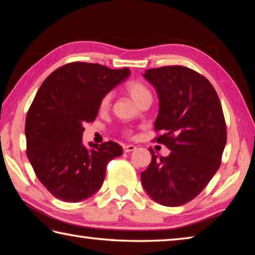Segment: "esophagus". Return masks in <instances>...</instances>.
Instances as JSON below:
<instances>
[{
    "mask_svg": "<svg viewBox=\"0 0 255 255\" xmlns=\"http://www.w3.org/2000/svg\"><path fill=\"white\" fill-rule=\"evenodd\" d=\"M136 149V146L133 145H124V150L126 153H129V152H132V150Z\"/></svg>",
    "mask_w": 255,
    "mask_h": 255,
    "instance_id": "1",
    "label": "esophagus"
}]
</instances>
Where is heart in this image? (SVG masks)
I'll list each match as a JSON object with an SVG mask.
<instances>
[{
  "label": "heart",
  "mask_w": 255,
  "mask_h": 255,
  "mask_svg": "<svg viewBox=\"0 0 255 255\" xmlns=\"http://www.w3.org/2000/svg\"><path fill=\"white\" fill-rule=\"evenodd\" d=\"M125 91L131 98V100L140 105L144 101H150L152 100V94H150L147 86L141 83L139 81H129L125 84ZM111 102V94L107 93L105 97L101 99L100 101V110H106L108 107L110 106ZM126 133H129L126 131Z\"/></svg>",
  "instance_id": "heart-1"
}]
</instances>
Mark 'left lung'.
Returning <instances> with one entry per match:
<instances>
[{
    "label": "left lung",
    "mask_w": 255,
    "mask_h": 255,
    "mask_svg": "<svg viewBox=\"0 0 255 255\" xmlns=\"http://www.w3.org/2000/svg\"><path fill=\"white\" fill-rule=\"evenodd\" d=\"M144 77L159 99L155 130L156 143L169 156L152 154L141 172L143 187L153 200L167 207L182 206L199 195L222 163L227 140L223 108L210 82L184 66L150 68Z\"/></svg>",
    "instance_id": "1"
}]
</instances>
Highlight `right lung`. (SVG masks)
<instances>
[{
	"mask_svg": "<svg viewBox=\"0 0 255 255\" xmlns=\"http://www.w3.org/2000/svg\"><path fill=\"white\" fill-rule=\"evenodd\" d=\"M130 74L100 64L73 62L42 82L25 118L27 156L42 185L54 197L79 202L94 195L107 165L123 154L115 141L82 144L85 123L97 118L101 99Z\"/></svg>",
	"mask_w": 255,
	"mask_h": 255,
	"instance_id": "add662e5",
	"label": "right lung"
}]
</instances>
